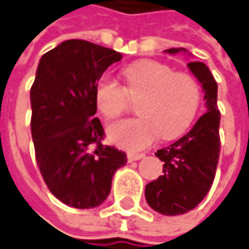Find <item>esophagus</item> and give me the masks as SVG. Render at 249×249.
Returning a JSON list of instances; mask_svg holds the SVG:
<instances>
[{
  "instance_id": "obj_1",
  "label": "esophagus",
  "mask_w": 249,
  "mask_h": 249,
  "mask_svg": "<svg viewBox=\"0 0 249 249\" xmlns=\"http://www.w3.org/2000/svg\"><path fill=\"white\" fill-rule=\"evenodd\" d=\"M144 157V154L143 153H128V156H126V159L129 162H132V161H138V160H141Z\"/></svg>"
}]
</instances>
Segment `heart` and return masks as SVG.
I'll return each instance as SVG.
<instances>
[{
	"label": "heart",
	"instance_id": "b5f03b06",
	"mask_svg": "<svg viewBox=\"0 0 249 249\" xmlns=\"http://www.w3.org/2000/svg\"><path fill=\"white\" fill-rule=\"evenodd\" d=\"M125 85L102 77L95 90L96 106L103 116L116 118L139 100L141 117L108 125V139L125 150L146 149L159 136L175 139L190 126L201 103V89L190 74L175 73L169 66L141 60L124 70Z\"/></svg>",
	"mask_w": 249,
	"mask_h": 249
}]
</instances>
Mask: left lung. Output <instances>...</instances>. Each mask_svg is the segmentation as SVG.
Masks as SVG:
<instances>
[{"label":"left lung","instance_id":"1","mask_svg":"<svg viewBox=\"0 0 249 249\" xmlns=\"http://www.w3.org/2000/svg\"><path fill=\"white\" fill-rule=\"evenodd\" d=\"M165 52L186 53L184 48H171ZM187 67L200 81L204 90L207 113L179 141L156 156L164 161V175L146 184V201L154 211L174 216L194 210L210 192L220 151L218 110V84L210 69L201 62H190Z\"/></svg>","mask_w":249,"mask_h":249}]
</instances>
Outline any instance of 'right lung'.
I'll return each mask as SVG.
<instances>
[{
    "label": "right lung",
    "mask_w": 249,
    "mask_h": 249,
    "mask_svg": "<svg viewBox=\"0 0 249 249\" xmlns=\"http://www.w3.org/2000/svg\"><path fill=\"white\" fill-rule=\"evenodd\" d=\"M121 53L84 39H67L39 60L30 89L31 136L49 192L74 208L99 207L107 198L126 154L102 144L95 90Z\"/></svg>",
    "instance_id": "right-lung-1"
}]
</instances>
